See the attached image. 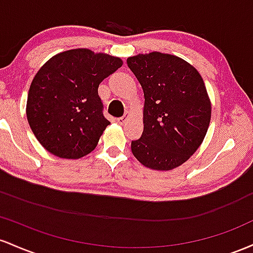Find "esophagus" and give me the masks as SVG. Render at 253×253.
I'll use <instances>...</instances> for the list:
<instances>
[{
    "instance_id": "esophagus-1",
    "label": "esophagus",
    "mask_w": 253,
    "mask_h": 253,
    "mask_svg": "<svg viewBox=\"0 0 253 253\" xmlns=\"http://www.w3.org/2000/svg\"><path fill=\"white\" fill-rule=\"evenodd\" d=\"M127 116H129V113H126V115L123 116V117H119V118H117V122L119 124H122V126H123L124 123H126V118H127Z\"/></svg>"
}]
</instances>
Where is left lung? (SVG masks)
Masks as SVG:
<instances>
[{
	"mask_svg": "<svg viewBox=\"0 0 253 253\" xmlns=\"http://www.w3.org/2000/svg\"><path fill=\"white\" fill-rule=\"evenodd\" d=\"M126 63L144 93L143 132L131 141L132 154L152 169H175L198 149L211 123L202 76L169 53H140Z\"/></svg>",
	"mask_w": 253,
	"mask_h": 253,
	"instance_id": "1",
	"label": "left lung"
}]
</instances>
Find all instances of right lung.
<instances>
[{
  "instance_id": "1",
  "label": "right lung",
  "mask_w": 253,
  "mask_h": 253,
  "mask_svg": "<svg viewBox=\"0 0 253 253\" xmlns=\"http://www.w3.org/2000/svg\"><path fill=\"white\" fill-rule=\"evenodd\" d=\"M121 58L74 49L50 58L36 74L27 96V121L37 140L58 158L92 152L110 122L99 84L122 67Z\"/></svg>"
}]
</instances>
